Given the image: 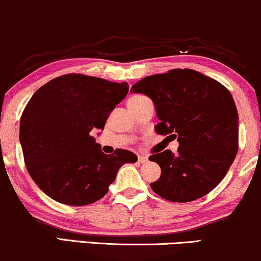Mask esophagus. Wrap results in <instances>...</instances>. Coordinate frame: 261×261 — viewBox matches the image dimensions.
Returning <instances> with one entry per match:
<instances>
[{
  "mask_svg": "<svg viewBox=\"0 0 261 261\" xmlns=\"http://www.w3.org/2000/svg\"><path fill=\"white\" fill-rule=\"evenodd\" d=\"M137 161H138V164H146V163H148V158L144 156V155H138Z\"/></svg>",
  "mask_w": 261,
  "mask_h": 261,
  "instance_id": "obj_1",
  "label": "esophagus"
}]
</instances>
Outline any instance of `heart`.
Listing matches in <instances>:
<instances>
[{"label": "heart", "mask_w": 261, "mask_h": 261, "mask_svg": "<svg viewBox=\"0 0 261 261\" xmlns=\"http://www.w3.org/2000/svg\"><path fill=\"white\" fill-rule=\"evenodd\" d=\"M148 98L144 96V95H133L130 98H128L127 101V106L130 108L131 111L135 110V108H137L140 105L143 103L144 101H147Z\"/></svg>", "instance_id": "b5f03b06"}]
</instances>
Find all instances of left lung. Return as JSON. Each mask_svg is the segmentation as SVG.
Segmentation results:
<instances>
[{
	"mask_svg": "<svg viewBox=\"0 0 261 261\" xmlns=\"http://www.w3.org/2000/svg\"><path fill=\"white\" fill-rule=\"evenodd\" d=\"M131 90L153 100L160 119L155 131L179 142L177 153L167 149L149 156L161 169L159 179L150 183L154 193L172 202L207 195L222 182L239 150V113L230 91L189 68L148 75Z\"/></svg>",
	"mask_w": 261,
	"mask_h": 261,
	"instance_id": "left-lung-1",
	"label": "left lung"
}]
</instances>
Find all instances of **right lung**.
<instances>
[{
  "label": "right lung",
  "instance_id": "add662e5",
  "mask_svg": "<svg viewBox=\"0 0 261 261\" xmlns=\"http://www.w3.org/2000/svg\"><path fill=\"white\" fill-rule=\"evenodd\" d=\"M128 85L81 73L49 81L32 95L20 118L26 169L53 200L68 206L96 202L108 193L131 151L102 153L91 136L103 130L108 115L126 96Z\"/></svg>",
  "mask_w": 261,
  "mask_h": 261
}]
</instances>
